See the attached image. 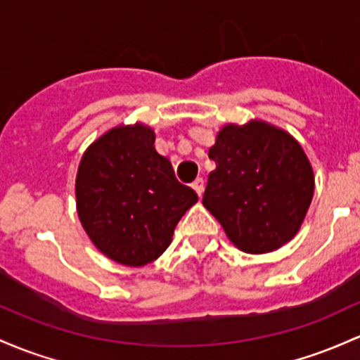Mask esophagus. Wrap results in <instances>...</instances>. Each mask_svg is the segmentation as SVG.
<instances>
[{"instance_id": "1", "label": "esophagus", "mask_w": 360, "mask_h": 360, "mask_svg": "<svg viewBox=\"0 0 360 360\" xmlns=\"http://www.w3.org/2000/svg\"><path fill=\"white\" fill-rule=\"evenodd\" d=\"M191 186H193V189H195V191H196V195H198V196L203 195V191H205V181L201 179V177H198V179H196L195 183L191 184Z\"/></svg>"}]
</instances>
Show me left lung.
<instances>
[{"label": "left lung", "mask_w": 360, "mask_h": 360, "mask_svg": "<svg viewBox=\"0 0 360 360\" xmlns=\"http://www.w3.org/2000/svg\"><path fill=\"white\" fill-rule=\"evenodd\" d=\"M203 207L229 240L250 255L282 248L297 234L314 195V172L301 143L262 120L229 122L208 150Z\"/></svg>", "instance_id": "8db88e82"}]
</instances>
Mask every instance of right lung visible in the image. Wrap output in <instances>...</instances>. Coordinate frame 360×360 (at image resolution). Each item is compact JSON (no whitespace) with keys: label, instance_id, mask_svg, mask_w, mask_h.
I'll list each match as a JSON object with an SVG mask.
<instances>
[{"label":"right lung","instance_id":"right-lung-1","mask_svg":"<svg viewBox=\"0 0 360 360\" xmlns=\"http://www.w3.org/2000/svg\"><path fill=\"white\" fill-rule=\"evenodd\" d=\"M147 124H121L98 136L78 165L75 195L82 227L102 255L126 266L152 263L198 195L174 176Z\"/></svg>","mask_w":360,"mask_h":360}]
</instances>
